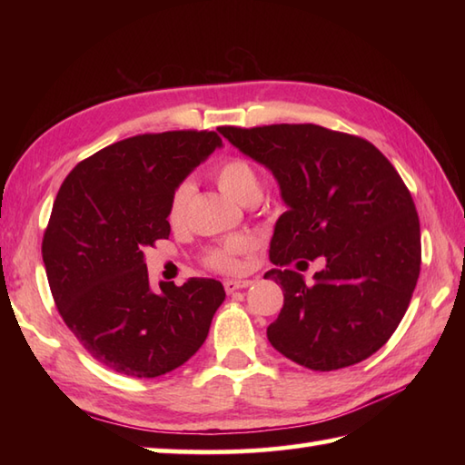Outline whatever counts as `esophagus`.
Masks as SVG:
<instances>
[{"label":"esophagus","mask_w":465,"mask_h":465,"mask_svg":"<svg viewBox=\"0 0 465 465\" xmlns=\"http://www.w3.org/2000/svg\"><path fill=\"white\" fill-rule=\"evenodd\" d=\"M248 285H252L250 280H225L223 282V288H225L227 293H233V292H238V290H243V288H248Z\"/></svg>","instance_id":"34e87169"}]
</instances>
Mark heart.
I'll return each mask as SVG.
<instances>
[{
    "mask_svg": "<svg viewBox=\"0 0 465 465\" xmlns=\"http://www.w3.org/2000/svg\"><path fill=\"white\" fill-rule=\"evenodd\" d=\"M213 180L217 187L242 205H253L262 197V177L258 170L242 157H227L213 167ZM192 197V185L183 182L173 190L170 203H167V222L173 227L185 222L187 202ZM253 242L245 235H233L220 243L210 245L202 255L205 268L222 272V273H235L242 270V258L252 252Z\"/></svg>",
    "mask_w": 465,
    "mask_h": 465,
    "instance_id": "heart-1",
    "label": "heart"
}]
</instances>
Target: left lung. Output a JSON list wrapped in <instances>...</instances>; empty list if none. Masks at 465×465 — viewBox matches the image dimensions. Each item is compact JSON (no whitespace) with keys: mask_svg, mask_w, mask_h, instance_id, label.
<instances>
[{"mask_svg":"<svg viewBox=\"0 0 465 465\" xmlns=\"http://www.w3.org/2000/svg\"><path fill=\"white\" fill-rule=\"evenodd\" d=\"M227 142L265 165L288 212L270 243L283 308L268 340L315 371L360 363L396 331L416 290L420 220L411 193L388 157L358 135L313 124L217 127ZM326 268L305 286L307 260Z\"/></svg>","mask_w":465,"mask_h":465,"instance_id":"obj_1","label":"left lung"}]
</instances>
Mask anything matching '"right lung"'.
<instances>
[{
    "instance_id": "obj_1",
    "label": "right lung",
    "mask_w": 465,
    "mask_h": 465,
    "mask_svg": "<svg viewBox=\"0 0 465 465\" xmlns=\"http://www.w3.org/2000/svg\"><path fill=\"white\" fill-rule=\"evenodd\" d=\"M220 145L215 132L134 135L77 163L59 187L42 242L49 290L105 368L157 378L205 341L223 285L192 278L152 292L143 248L170 238L173 190Z\"/></svg>"
}]
</instances>
